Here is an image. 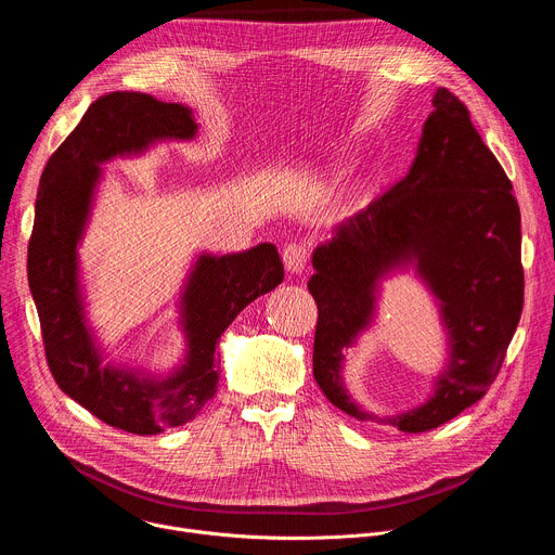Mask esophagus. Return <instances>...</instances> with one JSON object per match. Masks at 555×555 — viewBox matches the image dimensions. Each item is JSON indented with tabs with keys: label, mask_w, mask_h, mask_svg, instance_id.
Here are the masks:
<instances>
[{
	"label": "esophagus",
	"mask_w": 555,
	"mask_h": 555,
	"mask_svg": "<svg viewBox=\"0 0 555 555\" xmlns=\"http://www.w3.org/2000/svg\"><path fill=\"white\" fill-rule=\"evenodd\" d=\"M283 263L289 274H300L307 268V250L302 244H287L283 248Z\"/></svg>",
	"instance_id": "esophagus-1"
}]
</instances>
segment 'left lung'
Here are the masks:
<instances>
[{
    "mask_svg": "<svg viewBox=\"0 0 555 555\" xmlns=\"http://www.w3.org/2000/svg\"><path fill=\"white\" fill-rule=\"evenodd\" d=\"M411 264L438 298L449 364L424 405L375 416L348 395L341 351L372 324L378 283ZM311 266L307 287L319 305L313 377L336 409L358 422L426 433L483 398L522 311L520 208L452 92H435L406 178L338 223Z\"/></svg>",
    "mask_w": 555,
    "mask_h": 555,
    "instance_id": "obj_1",
    "label": "left lung"
}]
</instances>
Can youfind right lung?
<instances>
[{
  "instance_id": "obj_1",
  "label": "right lung",
  "mask_w": 555,
  "mask_h": 555,
  "mask_svg": "<svg viewBox=\"0 0 555 555\" xmlns=\"http://www.w3.org/2000/svg\"><path fill=\"white\" fill-rule=\"evenodd\" d=\"M193 109L140 92H112L90 105L81 122L48 160L28 244V285L39 311L48 366L59 388L101 422L157 435L182 426L217 392L215 347L246 305L283 281L274 244L234 255L202 253L180 296L184 360L169 375L105 364V351L88 325L78 272L101 165L142 155L155 142L193 140Z\"/></svg>"
}]
</instances>
